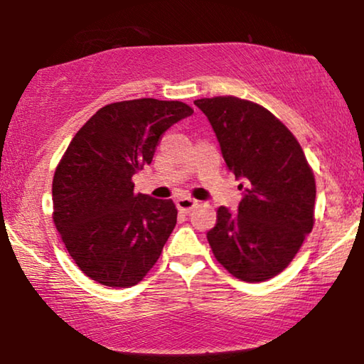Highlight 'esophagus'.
Here are the masks:
<instances>
[{"mask_svg": "<svg viewBox=\"0 0 364 364\" xmlns=\"http://www.w3.org/2000/svg\"><path fill=\"white\" fill-rule=\"evenodd\" d=\"M176 205L182 213H187L191 212L193 207H197V200H193V198H188V197H178L176 200Z\"/></svg>", "mask_w": 364, "mask_h": 364, "instance_id": "34e87169", "label": "esophagus"}]
</instances>
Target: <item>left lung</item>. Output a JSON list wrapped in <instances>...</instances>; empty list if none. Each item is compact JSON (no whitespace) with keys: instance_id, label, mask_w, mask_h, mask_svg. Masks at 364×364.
I'll return each mask as SVG.
<instances>
[{"instance_id":"obj_1","label":"left lung","mask_w":364,"mask_h":364,"mask_svg":"<svg viewBox=\"0 0 364 364\" xmlns=\"http://www.w3.org/2000/svg\"><path fill=\"white\" fill-rule=\"evenodd\" d=\"M227 168L242 181L237 212L218 208L207 232L233 277L263 282L285 270L313 228L315 176L293 134L265 107L238 97L197 99Z\"/></svg>"}]
</instances>
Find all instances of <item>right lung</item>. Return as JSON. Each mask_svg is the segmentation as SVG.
Masks as SVG:
<instances>
[{
  "label": "right lung",
  "mask_w": 364,
  "mask_h": 364,
  "mask_svg": "<svg viewBox=\"0 0 364 364\" xmlns=\"http://www.w3.org/2000/svg\"><path fill=\"white\" fill-rule=\"evenodd\" d=\"M181 101L134 99L99 109L73 137L53 178L54 225L91 280L137 285L177 223L171 198L134 193L132 177L152 162L159 139L192 116Z\"/></svg>",
  "instance_id": "add662e5"
}]
</instances>
